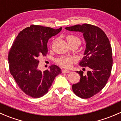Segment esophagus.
<instances>
[{"instance_id":"34e87169","label":"esophagus","mask_w":121,"mask_h":121,"mask_svg":"<svg viewBox=\"0 0 121 121\" xmlns=\"http://www.w3.org/2000/svg\"><path fill=\"white\" fill-rule=\"evenodd\" d=\"M62 72L63 73H69V72H70V71L68 70H65V69H63V70H62Z\"/></svg>"}]
</instances>
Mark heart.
<instances>
[{"instance_id":"heart-1","label":"heart","mask_w":121,"mask_h":121,"mask_svg":"<svg viewBox=\"0 0 121 121\" xmlns=\"http://www.w3.org/2000/svg\"><path fill=\"white\" fill-rule=\"evenodd\" d=\"M67 40L69 44L78 41L80 43V39L73 35H68L67 37ZM57 63L59 65L65 68H71L72 65L76 62V58L72 56H63L58 58L56 60Z\"/></svg>"}]
</instances>
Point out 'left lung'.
<instances>
[{"instance_id": "obj_1", "label": "left lung", "mask_w": 121, "mask_h": 121, "mask_svg": "<svg viewBox=\"0 0 121 121\" xmlns=\"http://www.w3.org/2000/svg\"><path fill=\"white\" fill-rule=\"evenodd\" d=\"M65 29L82 32L86 42L85 56L79 65L86 67L89 71L86 75L82 71H77L81 77L80 81L73 84L72 88L77 96L88 99L104 88L111 75L112 67L111 44L103 30L95 25L84 24Z\"/></svg>"}]
</instances>
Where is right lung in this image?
Segmentation results:
<instances>
[{"label":"right lung","mask_w":121,"mask_h":121,"mask_svg":"<svg viewBox=\"0 0 121 121\" xmlns=\"http://www.w3.org/2000/svg\"><path fill=\"white\" fill-rule=\"evenodd\" d=\"M62 30L32 25L16 37L8 56L10 73L18 87L28 96L42 97L49 91L54 78L61 73L56 65L41 71L38 68L40 57L48 53V42Z\"/></svg>","instance_id":"add662e5"}]
</instances>
